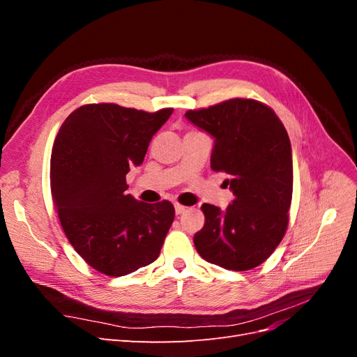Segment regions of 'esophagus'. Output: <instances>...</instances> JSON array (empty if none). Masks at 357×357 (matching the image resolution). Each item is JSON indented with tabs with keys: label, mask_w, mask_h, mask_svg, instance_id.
Wrapping results in <instances>:
<instances>
[{
	"label": "esophagus",
	"mask_w": 357,
	"mask_h": 357,
	"mask_svg": "<svg viewBox=\"0 0 357 357\" xmlns=\"http://www.w3.org/2000/svg\"><path fill=\"white\" fill-rule=\"evenodd\" d=\"M174 208H176V214H181V213H185V211H186V207H185V205H180V204H176V205H174Z\"/></svg>",
	"instance_id": "esophagus-1"
}]
</instances>
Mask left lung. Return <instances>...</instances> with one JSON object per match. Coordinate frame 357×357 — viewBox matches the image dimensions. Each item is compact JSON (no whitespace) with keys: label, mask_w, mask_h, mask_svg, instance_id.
<instances>
[{"label":"left lung","mask_w":357,"mask_h":357,"mask_svg":"<svg viewBox=\"0 0 357 357\" xmlns=\"http://www.w3.org/2000/svg\"><path fill=\"white\" fill-rule=\"evenodd\" d=\"M188 121L214 138L211 169L228 174L235 199L226 210L202 204L204 228L193 236L205 261L231 271L265 262L283 240L294 190L287 131L273 109L234 98L201 110Z\"/></svg>","instance_id":"8db88e82"}]
</instances>
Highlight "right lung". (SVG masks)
<instances>
[{"mask_svg": "<svg viewBox=\"0 0 357 357\" xmlns=\"http://www.w3.org/2000/svg\"><path fill=\"white\" fill-rule=\"evenodd\" d=\"M171 114L82 105L53 143L50 190L62 229L83 261L105 275L155 262L174 220L169 201L144 204L125 193L129 167L143 164L150 139Z\"/></svg>", "mask_w": 357, "mask_h": 357, "instance_id": "obj_1", "label": "right lung"}]
</instances>
